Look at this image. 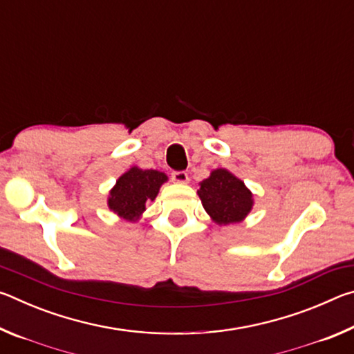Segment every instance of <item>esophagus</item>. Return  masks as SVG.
Listing matches in <instances>:
<instances>
[{
  "mask_svg": "<svg viewBox=\"0 0 354 354\" xmlns=\"http://www.w3.org/2000/svg\"><path fill=\"white\" fill-rule=\"evenodd\" d=\"M171 179L173 183H178V184H185L189 181V175L185 171H173L171 173Z\"/></svg>",
  "mask_w": 354,
  "mask_h": 354,
  "instance_id": "34e87169",
  "label": "esophagus"
}]
</instances>
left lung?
Returning <instances> with one entry per match:
<instances>
[{
    "label": "left lung",
    "instance_id": "left-lung-1",
    "mask_svg": "<svg viewBox=\"0 0 354 354\" xmlns=\"http://www.w3.org/2000/svg\"><path fill=\"white\" fill-rule=\"evenodd\" d=\"M198 196L206 212L218 225L237 223L253 207V195L241 179L225 169H217L200 183Z\"/></svg>",
    "mask_w": 354,
    "mask_h": 354
}]
</instances>
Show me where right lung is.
Wrapping results in <instances>:
<instances>
[{"label":"right lung","mask_w":354,"mask_h":354,"mask_svg":"<svg viewBox=\"0 0 354 354\" xmlns=\"http://www.w3.org/2000/svg\"><path fill=\"white\" fill-rule=\"evenodd\" d=\"M167 181V175L158 170H142L133 167L118 178L115 187L111 190V211L120 217L134 221L145 211V205L159 194L160 185Z\"/></svg>","instance_id":"right-lung-1"}]
</instances>
